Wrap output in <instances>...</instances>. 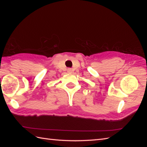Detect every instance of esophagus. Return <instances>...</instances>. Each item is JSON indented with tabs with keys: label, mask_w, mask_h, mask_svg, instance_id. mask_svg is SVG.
Returning a JSON list of instances; mask_svg holds the SVG:
<instances>
[{
	"label": "esophagus",
	"mask_w": 147,
	"mask_h": 147,
	"mask_svg": "<svg viewBox=\"0 0 147 147\" xmlns=\"http://www.w3.org/2000/svg\"><path fill=\"white\" fill-rule=\"evenodd\" d=\"M68 72H69V73L72 72V70H71V69H69V70H68Z\"/></svg>",
	"instance_id": "34e87169"
}]
</instances>
